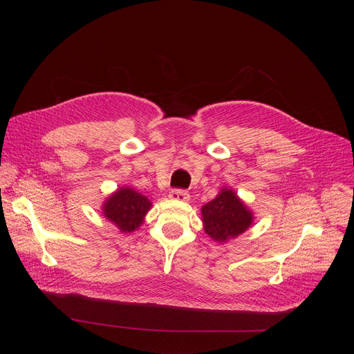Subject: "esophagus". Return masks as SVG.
Here are the masks:
<instances>
[{"label": "esophagus", "instance_id": "34e87169", "mask_svg": "<svg viewBox=\"0 0 354 354\" xmlns=\"http://www.w3.org/2000/svg\"><path fill=\"white\" fill-rule=\"evenodd\" d=\"M169 197L174 198V200H179V201H189L190 194L186 190H182V189H172L169 192Z\"/></svg>", "mask_w": 354, "mask_h": 354}]
</instances>
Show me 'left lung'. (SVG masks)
Here are the masks:
<instances>
[{
  "label": "left lung",
  "mask_w": 354,
  "mask_h": 354,
  "mask_svg": "<svg viewBox=\"0 0 354 354\" xmlns=\"http://www.w3.org/2000/svg\"><path fill=\"white\" fill-rule=\"evenodd\" d=\"M205 231L224 243L243 234L254 223V214L232 189H221L216 198L201 207Z\"/></svg>",
  "instance_id": "obj_1"
}]
</instances>
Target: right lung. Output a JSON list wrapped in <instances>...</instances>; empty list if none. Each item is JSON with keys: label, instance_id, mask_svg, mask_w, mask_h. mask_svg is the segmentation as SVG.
<instances>
[{"label": "right lung", "instance_id": "add662e5", "mask_svg": "<svg viewBox=\"0 0 354 354\" xmlns=\"http://www.w3.org/2000/svg\"><path fill=\"white\" fill-rule=\"evenodd\" d=\"M151 206L153 205L148 197L126 186L120 187L106 198L102 212L104 216L122 232H133L142 224Z\"/></svg>", "mask_w": 354, "mask_h": 354}]
</instances>
